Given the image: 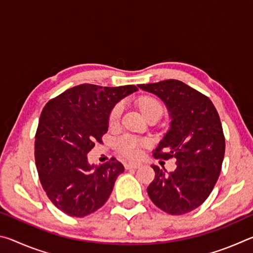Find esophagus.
<instances>
[{
	"label": "esophagus",
	"instance_id": "esophagus-1",
	"mask_svg": "<svg viewBox=\"0 0 253 253\" xmlns=\"http://www.w3.org/2000/svg\"><path fill=\"white\" fill-rule=\"evenodd\" d=\"M140 166L139 163H126L125 164V169H136Z\"/></svg>",
	"mask_w": 253,
	"mask_h": 253
}]
</instances>
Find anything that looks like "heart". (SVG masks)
I'll return each instance as SVG.
<instances>
[{"instance_id": "heart-1", "label": "heart", "mask_w": 253, "mask_h": 253, "mask_svg": "<svg viewBox=\"0 0 253 253\" xmlns=\"http://www.w3.org/2000/svg\"><path fill=\"white\" fill-rule=\"evenodd\" d=\"M140 108H142V111L145 115V117H147L154 113L162 114L163 111L160 101L154 99V98H143V99L140 100ZM123 109L124 107L122 104H118L114 107L109 115L110 125H115V124H117L119 122V119H121L122 114H123ZM116 145H117V149L122 155L126 156L128 158H135L138 156L139 148L142 143H140V140L134 138V137L124 136L117 140Z\"/></svg>"}]
</instances>
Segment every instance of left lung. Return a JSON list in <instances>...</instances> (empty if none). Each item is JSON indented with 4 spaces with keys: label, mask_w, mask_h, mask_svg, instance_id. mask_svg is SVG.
Here are the masks:
<instances>
[{
    "label": "left lung",
    "mask_w": 253,
    "mask_h": 253,
    "mask_svg": "<svg viewBox=\"0 0 253 253\" xmlns=\"http://www.w3.org/2000/svg\"><path fill=\"white\" fill-rule=\"evenodd\" d=\"M138 87L160 98L170 118L154 156L177 161L169 173L152 165L155 178L147 193L157 208L172 215L193 211L208 199L221 172L225 140L219 114L207 96L179 80Z\"/></svg>",
    "instance_id": "obj_1"
}]
</instances>
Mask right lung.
Returning a JSON list of instances; mask_svg holds the SVG:
<instances>
[{"instance_id":"right-lung-1","label":"right lung","mask_w":253,"mask_h":253,"mask_svg":"<svg viewBox=\"0 0 253 253\" xmlns=\"http://www.w3.org/2000/svg\"><path fill=\"white\" fill-rule=\"evenodd\" d=\"M135 85H76L50 100L42 110L34 156L41 185L55 207L84 217L104 205L124 165L116 158L96 166L88 153L108 131L117 102L136 92Z\"/></svg>"}]
</instances>
